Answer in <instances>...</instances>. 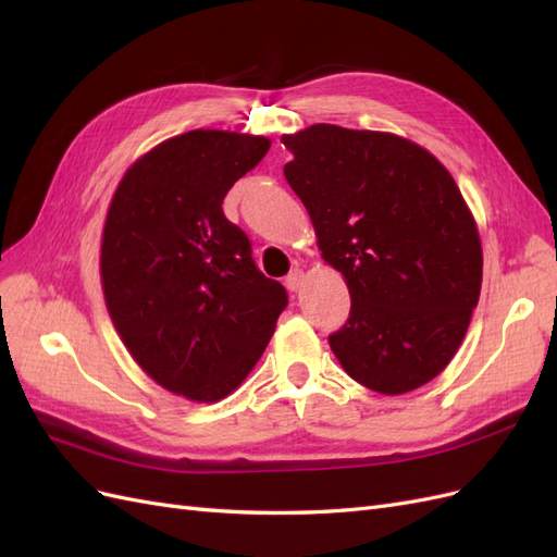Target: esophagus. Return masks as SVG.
I'll list each match as a JSON object with an SVG mask.
<instances>
[{
  "label": "esophagus",
  "instance_id": "obj_1",
  "mask_svg": "<svg viewBox=\"0 0 557 557\" xmlns=\"http://www.w3.org/2000/svg\"><path fill=\"white\" fill-rule=\"evenodd\" d=\"M301 285H305V272H299V269H295V272L285 276V288L290 293H299Z\"/></svg>",
  "mask_w": 557,
  "mask_h": 557
}]
</instances>
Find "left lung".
<instances>
[{
  "label": "left lung",
  "mask_w": 557,
  "mask_h": 557,
  "mask_svg": "<svg viewBox=\"0 0 557 557\" xmlns=\"http://www.w3.org/2000/svg\"><path fill=\"white\" fill-rule=\"evenodd\" d=\"M281 141L320 258L350 293L346 325L330 336L336 360L381 395L430 383L458 352L481 295V237L458 183L393 132L318 123Z\"/></svg>",
  "instance_id": "obj_1"
}]
</instances>
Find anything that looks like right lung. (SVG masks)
Instances as JSON below:
<instances>
[{"mask_svg":"<svg viewBox=\"0 0 557 557\" xmlns=\"http://www.w3.org/2000/svg\"><path fill=\"white\" fill-rule=\"evenodd\" d=\"M272 141L193 129L134 160L111 197L99 278L132 360L164 391L213 404L250 374L288 305L223 213Z\"/></svg>","mask_w":557,"mask_h":557,"instance_id":"obj_1","label":"right lung"}]
</instances>
